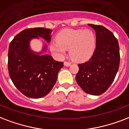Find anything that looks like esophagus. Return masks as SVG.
<instances>
[{"label":"esophagus","instance_id":"obj_1","mask_svg":"<svg viewBox=\"0 0 129 129\" xmlns=\"http://www.w3.org/2000/svg\"><path fill=\"white\" fill-rule=\"evenodd\" d=\"M71 64V62H69L65 61L64 62V65L65 66V67H69Z\"/></svg>","mask_w":129,"mask_h":129}]
</instances>
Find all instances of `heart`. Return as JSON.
Masks as SVG:
<instances>
[{
  "label": "heart",
  "instance_id": "heart-1",
  "mask_svg": "<svg viewBox=\"0 0 129 129\" xmlns=\"http://www.w3.org/2000/svg\"><path fill=\"white\" fill-rule=\"evenodd\" d=\"M95 34L91 29H65L56 36V42L50 44L51 52L58 58H62L69 49L71 58L77 62L86 61L93 54L96 48Z\"/></svg>",
  "mask_w": 129,
  "mask_h": 129
}]
</instances>
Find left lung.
I'll return each instance as SVG.
<instances>
[{"mask_svg": "<svg viewBox=\"0 0 129 129\" xmlns=\"http://www.w3.org/2000/svg\"><path fill=\"white\" fill-rule=\"evenodd\" d=\"M95 31L96 48L88 61L79 64L75 79L88 94L99 95L113 82L120 64L119 45L112 33L102 25L88 24Z\"/></svg>", "mask_w": 129, "mask_h": 129, "instance_id": "left-lung-1", "label": "left lung"}]
</instances>
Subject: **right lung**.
I'll list each match as a JSON object with an SVG mask.
<instances>
[{
    "mask_svg": "<svg viewBox=\"0 0 129 129\" xmlns=\"http://www.w3.org/2000/svg\"><path fill=\"white\" fill-rule=\"evenodd\" d=\"M50 29L36 27L24 29L10 43L8 53L9 73L15 86L25 96L40 98L53 88L57 80L58 73L63 67V62L56 61L51 56L30 48L32 39L42 38L49 43L51 40Z\"/></svg>",
    "mask_w": 129,
    "mask_h": 129,
    "instance_id": "add662e5",
    "label": "right lung"
}]
</instances>
